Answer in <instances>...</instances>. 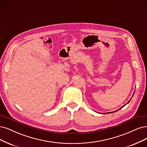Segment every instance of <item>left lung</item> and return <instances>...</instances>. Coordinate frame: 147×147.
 Segmentation results:
<instances>
[{
	"label": "left lung",
	"instance_id": "1",
	"mask_svg": "<svg viewBox=\"0 0 147 147\" xmlns=\"http://www.w3.org/2000/svg\"><path fill=\"white\" fill-rule=\"evenodd\" d=\"M128 103H129V102H128Z\"/></svg>",
	"mask_w": 147,
	"mask_h": 147
}]
</instances>
